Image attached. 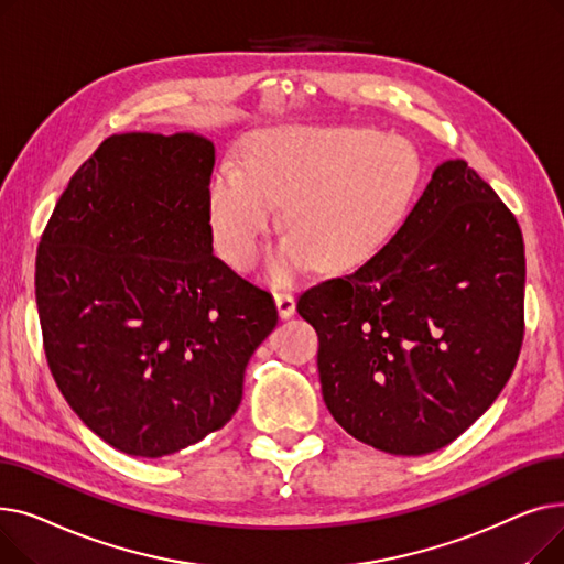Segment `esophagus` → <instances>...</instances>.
<instances>
[{"mask_svg": "<svg viewBox=\"0 0 564 564\" xmlns=\"http://www.w3.org/2000/svg\"><path fill=\"white\" fill-rule=\"evenodd\" d=\"M274 302H276V308H279L281 317L294 315V308H297V302H294L290 292H274Z\"/></svg>", "mask_w": 564, "mask_h": 564, "instance_id": "obj_1", "label": "esophagus"}]
</instances>
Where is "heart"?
<instances>
[{"label": "heart", "instance_id": "heart-1", "mask_svg": "<svg viewBox=\"0 0 564 564\" xmlns=\"http://www.w3.org/2000/svg\"><path fill=\"white\" fill-rule=\"evenodd\" d=\"M421 181V162L402 139L368 128H285L258 134L245 164H219L210 207L217 242L249 264L285 204L290 240L270 267L288 281L317 260L324 270L361 264L391 240Z\"/></svg>", "mask_w": 564, "mask_h": 564}]
</instances>
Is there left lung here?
<instances>
[{"instance_id":"obj_1","label":"left lung","mask_w":564,"mask_h":564,"mask_svg":"<svg viewBox=\"0 0 564 564\" xmlns=\"http://www.w3.org/2000/svg\"><path fill=\"white\" fill-rule=\"evenodd\" d=\"M523 285L510 207L464 160L436 166L389 245L297 302L336 423L391 455L448 446L517 366Z\"/></svg>"}]
</instances>
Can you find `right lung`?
<instances>
[{
    "label": "right lung",
    "mask_w": 564,
    "mask_h": 564,
    "mask_svg": "<svg viewBox=\"0 0 564 564\" xmlns=\"http://www.w3.org/2000/svg\"><path fill=\"white\" fill-rule=\"evenodd\" d=\"M215 145L111 134L43 230L36 304L50 372L116 451L155 459L221 430L279 322L272 294L213 253Z\"/></svg>",
    "instance_id": "1"
}]
</instances>
